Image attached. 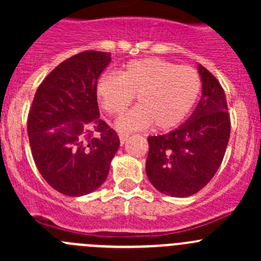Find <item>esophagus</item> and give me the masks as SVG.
Here are the masks:
<instances>
[{"label": "esophagus", "instance_id": "esophagus-1", "mask_svg": "<svg viewBox=\"0 0 261 261\" xmlns=\"http://www.w3.org/2000/svg\"><path fill=\"white\" fill-rule=\"evenodd\" d=\"M118 138H120V143L123 145V144L127 141L128 135H127V134H125V133H120V134H118Z\"/></svg>", "mask_w": 261, "mask_h": 261}]
</instances>
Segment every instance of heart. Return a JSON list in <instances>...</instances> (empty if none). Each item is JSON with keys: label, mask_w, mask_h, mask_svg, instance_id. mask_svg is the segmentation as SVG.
<instances>
[{"label": "heart", "mask_w": 261, "mask_h": 261, "mask_svg": "<svg viewBox=\"0 0 261 261\" xmlns=\"http://www.w3.org/2000/svg\"><path fill=\"white\" fill-rule=\"evenodd\" d=\"M201 88V77L194 68L160 58H143L127 63L118 75H101L96 96L109 115L122 114L136 96L139 106L116 123L121 131H138L151 125L169 130L191 112Z\"/></svg>", "instance_id": "b5f03b06"}]
</instances>
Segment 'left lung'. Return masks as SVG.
I'll list each match as a JSON object with an SVG mask.
<instances>
[{"mask_svg":"<svg viewBox=\"0 0 261 261\" xmlns=\"http://www.w3.org/2000/svg\"><path fill=\"white\" fill-rule=\"evenodd\" d=\"M198 73L202 96L193 114L169 134L147 138V178L160 193L170 197H189L207 186L230 139L225 92L203 65H198Z\"/></svg>","mask_w":261,"mask_h":261,"instance_id":"left-lung-1","label":"left lung"}]
</instances>
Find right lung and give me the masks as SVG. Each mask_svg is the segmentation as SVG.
Returning a JSON list of instances; mask_svg holds the SVG:
<instances>
[{
    "label": "right lung",
    "instance_id": "1",
    "mask_svg": "<svg viewBox=\"0 0 261 261\" xmlns=\"http://www.w3.org/2000/svg\"><path fill=\"white\" fill-rule=\"evenodd\" d=\"M111 53L82 51L41 82L28 117L34 162L55 191L69 197L103 184L120 139L99 118L96 83Z\"/></svg>",
    "mask_w": 261,
    "mask_h": 261
}]
</instances>
